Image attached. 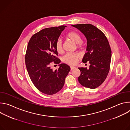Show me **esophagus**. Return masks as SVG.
<instances>
[{
  "mask_svg": "<svg viewBox=\"0 0 130 130\" xmlns=\"http://www.w3.org/2000/svg\"><path fill=\"white\" fill-rule=\"evenodd\" d=\"M75 68H76V67H75V66H70V69L71 70L74 69H75Z\"/></svg>",
  "mask_w": 130,
  "mask_h": 130,
  "instance_id": "1",
  "label": "esophagus"
}]
</instances>
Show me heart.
Returning a JSON list of instances; mask_svg holds the SVG:
<instances>
[{"label":"heart","mask_w":130,"mask_h":130,"mask_svg":"<svg viewBox=\"0 0 130 130\" xmlns=\"http://www.w3.org/2000/svg\"><path fill=\"white\" fill-rule=\"evenodd\" d=\"M66 38L77 44L78 48L82 49L84 47L85 44L82 41L81 35L76 31H72L68 32L66 35ZM55 48L59 53H61L63 52L62 42L61 40H59L57 41L55 44ZM79 58L80 55L78 53H68L63 57V61L69 65H75L77 62Z\"/></svg>","instance_id":"obj_1"}]
</instances>
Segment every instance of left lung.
Listing matches in <instances>:
<instances>
[{"label": "left lung", "instance_id": "obj_1", "mask_svg": "<svg viewBox=\"0 0 130 130\" xmlns=\"http://www.w3.org/2000/svg\"><path fill=\"white\" fill-rule=\"evenodd\" d=\"M79 30L87 39L86 52L82 59L88 62L89 68L79 67V83L83 86L94 89L101 85L108 73L112 51L105 34L94 25L81 24L72 25Z\"/></svg>", "mask_w": 130, "mask_h": 130}]
</instances>
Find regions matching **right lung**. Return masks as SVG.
Returning <instances> with one entry per match:
<instances>
[{"instance_id": "1", "label": "right lung", "mask_w": 130, "mask_h": 130, "mask_svg": "<svg viewBox=\"0 0 130 130\" xmlns=\"http://www.w3.org/2000/svg\"><path fill=\"white\" fill-rule=\"evenodd\" d=\"M66 27L44 29L32 35L27 46L25 63L29 76L36 88L46 95L56 94L63 88L70 70L64 63L59 64V69L54 71L50 67L52 61L61 62L56 57L55 44Z\"/></svg>"}]
</instances>
